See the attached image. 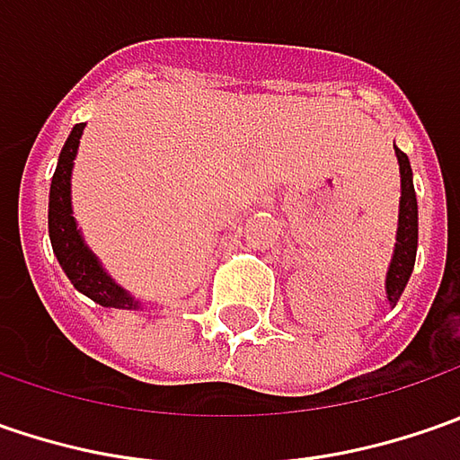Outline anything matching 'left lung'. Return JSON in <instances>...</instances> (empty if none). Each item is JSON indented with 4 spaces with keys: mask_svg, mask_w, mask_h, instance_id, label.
I'll use <instances>...</instances> for the list:
<instances>
[{
    "mask_svg": "<svg viewBox=\"0 0 460 460\" xmlns=\"http://www.w3.org/2000/svg\"><path fill=\"white\" fill-rule=\"evenodd\" d=\"M394 155L399 164V217H397V240H394V251H392V261L386 269V279H384V294L386 302L394 307L399 296L404 292L412 269H415L417 256V197L415 184H412V166L407 153H402L394 146Z\"/></svg>",
    "mask_w": 460,
    "mask_h": 460,
    "instance_id": "8db88e82",
    "label": "left lung"
}]
</instances>
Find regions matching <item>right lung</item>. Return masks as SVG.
Segmentation results:
<instances>
[{
	"instance_id": "1",
	"label": "right lung",
	"mask_w": 460,
	"mask_h": 460,
	"mask_svg": "<svg viewBox=\"0 0 460 460\" xmlns=\"http://www.w3.org/2000/svg\"><path fill=\"white\" fill-rule=\"evenodd\" d=\"M84 122H79L71 135L66 137L61 155H58V166L50 181V199H48V235L53 253L61 263L63 274L68 276V281L86 294L89 299H94L102 307L115 309H143V302L133 296L128 289H122L112 276L107 274V269L102 266L97 253L86 245V240L81 235V227L74 217V204H71V173H74V161L79 153L81 135H84Z\"/></svg>"
}]
</instances>
